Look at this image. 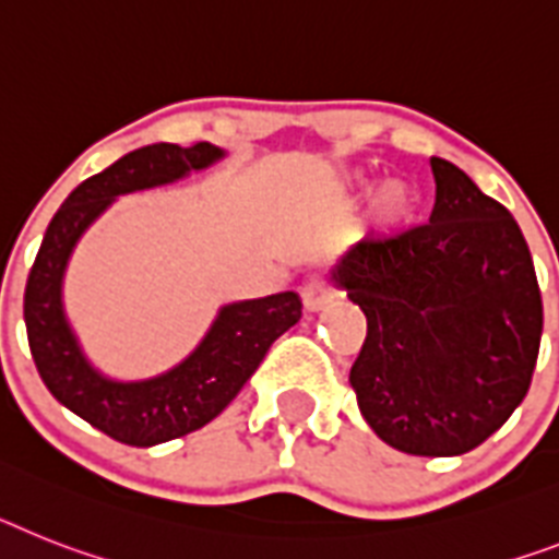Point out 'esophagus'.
<instances>
[{"label": "esophagus", "instance_id": "obj_1", "mask_svg": "<svg viewBox=\"0 0 559 559\" xmlns=\"http://www.w3.org/2000/svg\"><path fill=\"white\" fill-rule=\"evenodd\" d=\"M301 298H304V307H307L309 312H318V309H323L332 301V289L326 287V281L316 275V278H309L301 287Z\"/></svg>", "mask_w": 559, "mask_h": 559}]
</instances>
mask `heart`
I'll return each mask as SVG.
<instances>
[{"instance_id":"b5f03b06","label":"heart","mask_w":559,"mask_h":559,"mask_svg":"<svg viewBox=\"0 0 559 559\" xmlns=\"http://www.w3.org/2000/svg\"><path fill=\"white\" fill-rule=\"evenodd\" d=\"M409 207L412 195L401 181H389V185H383V190L378 192V199H374V213H378V218H383V222H401L403 215L409 213Z\"/></svg>"}]
</instances>
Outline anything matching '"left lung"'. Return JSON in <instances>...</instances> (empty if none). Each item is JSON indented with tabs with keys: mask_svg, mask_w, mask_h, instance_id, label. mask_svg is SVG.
<instances>
[{
	"mask_svg": "<svg viewBox=\"0 0 559 559\" xmlns=\"http://www.w3.org/2000/svg\"><path fill=\"white\" fill-rule=\"evenodd\" d=\"M435 210L367 236L332 281L367 316L349 383L383 443L420 457L472 452L532 386L543 298L532 252L500 201L431 156Z\"/></svg>",
	"mask_w": 559,
	"mask_h": 559,
	"instance_id": "left-lung-1",
	"label": "left lung"
}]
</instances>
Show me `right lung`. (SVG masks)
I'll list each match as a JSON object with an SVG mask.
<instances>
[{
  "label": "right lung",
  "instance_id": "add662e5",
  "mask_svg": "<svg viewBox=\"0 0 559 559\" xmlns=\"http://www.w3.org/2000/svg\"><path fill=\"white\" fill-rule=\"evenodd\" d=\"M218 158L224 150L210 142L147 144L121 156L64 199L27 275V344L41 381L62 406L128 447H156L207 426L250 381L275 337L301 318L295 293L227 304L178 367L147 381H112L84 358L62 307L64 266L84 229L119 195L173 185Z\"/></svg>",
  "mask_w": 559,
  "mask_h": 559
}]
</instances>
